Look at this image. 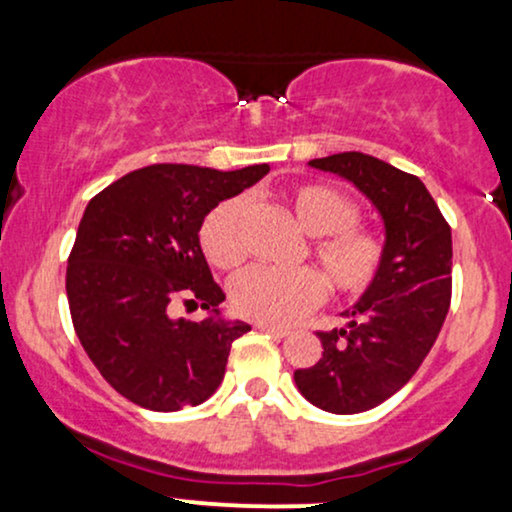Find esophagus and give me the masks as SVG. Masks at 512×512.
<instances>
[{
	"label": "esophagus",
	"mask_w": 512,
	"mask_h": 512,
	"mask_svg": "<svg viewBox=\"0 0 512 512\" xmlns=\"http://www.w3.org/2000/svg\"><path fill=\"white\" fill-rule=\"evenodd\" d=\"M257 330H262V332H267V334H272V337H289V330H284V327H274V325H257Z\"/></svg>",
	"instance_id": "obj_1"
}]
</instances>
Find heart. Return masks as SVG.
<instances>
[{
  "label": "heart",
  "mask_w": 512,
  "mask_h": 512,
  "mask_svg": "<svg viewBox=\"0 0 512 512\" xmlns=\"http://www.w3.org/2000/svg\"><path fill=\"white\" fill-rule=\"evenodd\" d=\"M289 209L296 226L313 238L310 252L332 291H366L383 264V243L368 228L358 226V209L349 197L327 185L293 187ZM245 199H223L204 216L199 228L207 260L219 269H231L243 260L240 219ZM231 305L238 315L262 325H289L313 310L325 296L322 279L310 269L274 272L264 267H248L233 276L228 286Z\"/></svg>",
  "instance_id": "b5f03b06"
}]
</instances>
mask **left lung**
I'll return each mask as SVG.
<instances>
[{
  "mask_svg": "<svg viewBox=\"0 0 512 512\" xmlns=\"http://www.w3.org/2000/svg\"><path fill=\"white\" fill-rule=\"evenodd\" d=\"M349 180L385 226L383 264L346 327L317 332L322 358L293 373L301 395L330 414L383 404L411 380L436 344L450 308L452 236L431 192L416 175L380 158L344 151L308 163Z\"/></svg>",
  "mask_w": 512,
  "mask_h": 512,
  "instance_id": "left-lung-1",
  "label": "left lung"
}]
</instances>
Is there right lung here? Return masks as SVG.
Returning a JSON list of instances; mask_svg holds the SVG:
<instances>
[{
  "mask_svg": "<svg viewBox=\"0 0 512 512\" xmlns=\"http://www.w3.org/2000/svg\"><path fill=\"white\" fill-rule=\"evenodd\" d=\"M269 173L267 163L214 170L158 163L132 170L88 202L67 264L76 337L110 385L151 411L197 407L226 373L250 325L221 315L226 293L199 245L204 216ZM182 297L210 315H169Z\"/></svg>",
  "mask_w": 512,
  "mask_h": 512,
  "instance_id": "1",
  "label": "right lung"
}]
</instances>
